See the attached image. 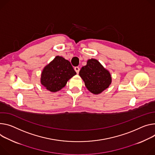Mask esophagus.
I'll return each instance as SVG.
<instances>
[{
    "label": "esophagus",
    "instance_id": "obj_1",
    "mask_svg": "<svg viewBox=\"0 0 155 155\" xmlns=\"http://www.w3.org/2000/svg\"><path fill=\"white\" fill-rule=\"evenodd\" d=\"M74 69H75V72H77V74H78L79 73V71H80V68H79L78 67H75L74 68Z\"/></svg>",
    "mask_w": 155,
    "mask_h": 155
}]
</instances>
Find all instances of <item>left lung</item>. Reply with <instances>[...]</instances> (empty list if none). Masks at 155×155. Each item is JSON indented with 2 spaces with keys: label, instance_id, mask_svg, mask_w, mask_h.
I'll use <instances>...</instances> for the list:
<instances>
[{
  "label": "left lung",
  "instance_id": "obj_1",
  "mask_svg": "<svg viewBox=\"0 0 155 155\" xmlns=\"http://www.w3.org/2000/svg\"><path fill=\"white\" fill-rule=\"evenodd\" d=\"M79 75L85 82L87 88L92 93L98 94L109 87L112 81L111 75L96 59H91L81 67Z\"/></svg>",
  "mask_w": 155,
  "mask_h": 155
}]
</instances>
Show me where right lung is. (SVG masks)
I'll return each mask as SVG.
<instances>
[{"instance_id": "right-lung-1", "label": "right lung", "mask_w": 155, "mask_h": 155, "mask_svg": "<svg viewBox=\"0 0 155 155\" xmlns=\"http://www.w3.org/2000/svg\"><path fill=\"white\" fill-rule=\"evenodd\" d=\"M76 75L70 62L61 56H56L41 73V83L48 90L56 92L64 88L67 81Z\"/></svg>"}]
</instances>
